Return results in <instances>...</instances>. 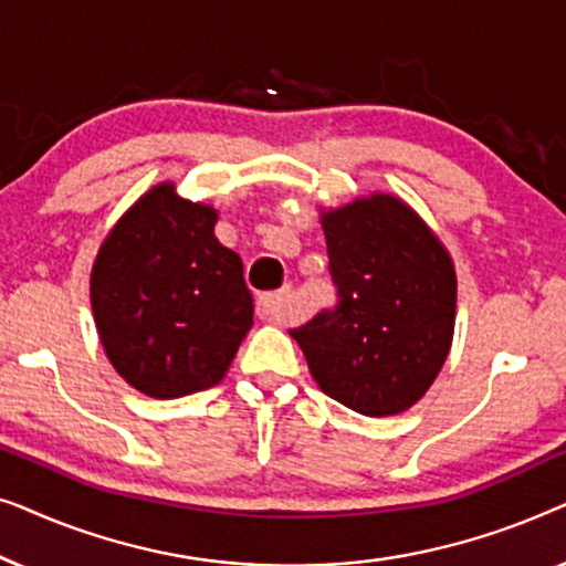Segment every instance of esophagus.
I'll return each instance as SVG.
<instances>
[{
  "mask_svg": "<svg viewBox=\"0 0 566 566\" xmlns=\"http://www.w3.org/2000/svg\"><path fill=\"white\" fill-rule=\"evenodd\" d=\"M258 314H260V319H265V322H275V324L289 322L291 291L283 289V291H273V293H265V296H260Z\"/></svg>",
  "mask_w": 566,
  "mask_h": 566,
  "instance_id": "1",
  "label": "esophagus"
}]
</instances>
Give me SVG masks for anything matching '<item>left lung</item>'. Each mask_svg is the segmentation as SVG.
Masks as SVG:
<instances>
[{
	"label": "left lung",
	"mask_w": 566,
	"mask_h": 566,
	"mask_svg": "<svg viewBox=\"0 0 566 566\" xmlns=\"http://www.w3.org/2000/svg\"><path fill=\"white\" fill-rule=\"evenodd\" d=\"M337 306L291 329L327 397L366 417L399 415L451 350L455 270L405 200L374 192L322 213Z\"/></svg>",
	"instance_id": "8db88e82"
}]
</instances>
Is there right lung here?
I'll return each instance as SVG.
<instances>
[{"instance_id":"1","label":"right lung","mask_w":566,"mask_h":566,"mask_svg":"<svg viewBox=\"0 0 566 566\" xmlns=\"http://www.w3.org/2000/svg\"><path fill=\"white\" fill-rule=\"evenodd\" d=\"M216 208L159 182L120 216L92 265L99 343L146 397L211 389L252 327L242 260L216 239Z\"/></svg>"}]
</instances>
